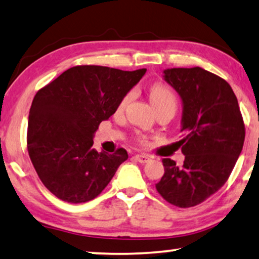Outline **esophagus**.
<instances>
[{
    "mask_svg": "<svg viewBox=\"0 0 259 259\" xmlns=\"http://www.w3.org/2000/svg\"><path fill=\"white\" fill-rule=\"evenodd\" d=\"M135 159H136L137 161H140V163H142V164H145L150 160V157L146 156V154H136V156H135Z\"/></svg>",
    "mask_w": 259,
    "mask_h": 259,
    "instance_id": "obj_1",
    "label": "esophagus"
}]
</instances>
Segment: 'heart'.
<instances>
[{
	"mask_svg": "<svg viewBox=\"0 0 259 259\" xmlns=\"http://www.w3.org/2000/svg\"><path fill=\"white\" fill-rule=\"evenodd\" d=\"M149 93L150 100H151L152 105L156 108L157 111L163 109H171L176 113L177 107H178V100H177V96L171 87H168L167 84H165L163 82H156L150 86ZM133 91H129L126 93V94L121 99V101H119L117 109L122 110L123 108L128 105V102L131 100V98H133Z\"/></svg>",
	"mask_w": 259,
	"mask_h": 259,
	"instance_id": "1",
	"label": "heart"
}]
</instances>
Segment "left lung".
<instances>
[{
	"label": "left lung",
	"instance_id": "obj_1",
	"mask_svg": "<svg viewBox=\"0 0 259 259\" xmlns=\"http://www.w3.org/2000/svg\"><path fill=\"white\" fill-rule=\"evenodd\" d=\"M164 78L183 100L178 142L183 166L163 159L164 176L156 190L168 203L188 208L218 192L241 154L245 126L230 84L201 67L165 69Z\"/></svg>",
	"mask_w": 259,
	"mask_h": 259
}]
</instances>
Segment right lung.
Listing matches in <instances>:
<instances>
[{"label": "right lung", "instance_id": "1", "mask_svg": "<svg viewBox=\"0 0 259 259\" xmlns=\"http://www.w3.org/2000/svg\"><path fill=\"white\" fill-rule=\"evenodd\" d=\"M145 72L78 65L34 95L28 152L41 183L58 199L69 203L95 199L128 159L122 148L111 154L95 151L93 135Z\"/></svg>", "mask_w": 259, "mask_h": 259}]
</instances>
